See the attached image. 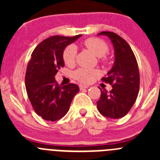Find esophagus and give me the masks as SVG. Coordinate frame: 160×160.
<instances>
[{
    "label": "esophagus",
    "instance_id": "esophagus-1",
    "mask_svg": "<svg viewBox=\"0 0 160 160\" xmlns=\"http://www.w3.org/2000/svg\"><path fill=\"white\" fill-rule=\"evenodd\" d=\"M79 88H80V90H84V89L89 88V87L88 86H86V85H80Z\"/></svg>",
    "mask_w": 160,
    "mask_h": 160
}]
</instances>
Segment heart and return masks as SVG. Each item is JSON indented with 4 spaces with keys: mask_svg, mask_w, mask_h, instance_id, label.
Instances as JSON below:
<instances>
[{
    "mask_svg": "<svg viewBox=\"0 0 160 160\" xmlns=\"http://www.w3.org/2000/svg\"><path fill=\"white\" fill-rule=\"evenodd\" d=\"M85 46L94 55L98 58L105 56L108 52V46L102 41L98 38H88L84 42ZM77 49L75 46L70 45L65 49L63 52V60L67 65H73L75 62ZM99 75V71L94 69L81 68L76 70L73 76L77 80L83 83H89L92 82L96 77Z\"/></svg>",
    "mask_w": 160,
    "mask_h": 160,
    "instance_id": "1",
    "label": "heart"
}]
</instances>
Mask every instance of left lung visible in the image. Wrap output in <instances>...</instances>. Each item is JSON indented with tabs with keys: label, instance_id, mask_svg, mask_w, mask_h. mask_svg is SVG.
<instances>
[{
	"label": "left lung",
	"instance_id": "obj_1",
	"mask_svg": "<svg viewBox=\"0 0 160 160\" xmlns=\"http://www.w3.org/2000/svg\"><path fill=\"white\" fill-rule=\"evenodd\" d=\"M98 36H107L114 50V62L102 80L112 85L108 93L101 90L98 110L102 115L111 118H119L129 112L138 97L139 90V72L135 56L131 46L123 38L112 32H102Z\"/></svg>",
	"mask_w": 160,
	"mask_h": 160
}]
</instances>
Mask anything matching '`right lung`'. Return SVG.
I'll return each instance as SVG.
<instances>
[{"label":"right lung","mask_w":160,"mask_h":160,"mask_svg":"<svg viewBox=\"0 0 160 160\" xmlns=\"http://www.w3.org/2000/svg\"><path fill=\"white\" fill-rule=\"evenodd\" d=\"M82 35L68 38L53 36L33 50L25 73V88L35 112L47 121L64 117L79 87L76 84L58 85L55 75L65 66L63 52Z\"/></svg>","instance_id":"add662e5"}]
</instances>
